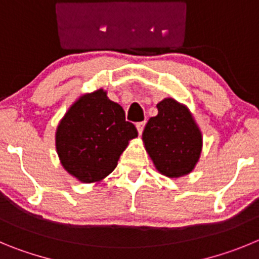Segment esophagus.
<instances>
[{
	"instance_id": "34e87169",
	"label": "esophagus",
	"mask_w": 259,
	"mask_h": 259,
	"mask_svg": "<svg viewBox=\"0 0 259 259\" xmlns=\"http://www.w3.org/2000/svg\"><path fill=\"white\" fill-rule=\"evenodd\" d=\"M144 125H146V122H138V124H137V130H138V133H139V135L142 134V133H143V129H144Z\"/></svg>"
}]
</instances>
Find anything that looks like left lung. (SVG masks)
<instances>
[{
    "instance_id": "obj_1",
    "label": "left lung",
    "mask_w": 259,
    "mask_h": 259,
    "mask_svg": "<svg viewBox=\"0 0 259 259\" xmlns=\"http://www.w3.org/2000/svg\"><path fill=\"white\" fill-rule=\"evenodd\" d=\"M142 134L147 153L158 173L169 178L187 176L199 162L202 134L187 106L173 98L157 103Z\"/></svg>"
}]
</instances>
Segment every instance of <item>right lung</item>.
Here are the masks:
<instances>
[{
	"label": "right lung",
	"mask_w": 259,
	"mask_h": 259,
	"mask_svg": "<svg viewBox=\"0 0 259 259\" xmlns=\"http://www.w3.org/2000/svg\"><path fill=\"white\" fill-rule=\"evenodd\" d=\"M137 137L122 107L98 89L81 95L63 116L55 148L67 173L82 183H99L115 170L121 153Z\"/></svg>",
	"instance_id": "1"
}]
</instances>
